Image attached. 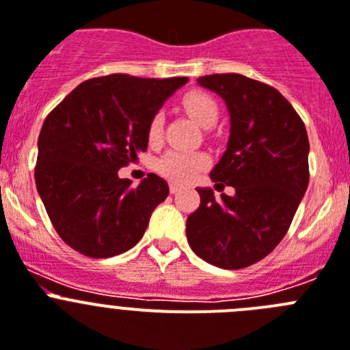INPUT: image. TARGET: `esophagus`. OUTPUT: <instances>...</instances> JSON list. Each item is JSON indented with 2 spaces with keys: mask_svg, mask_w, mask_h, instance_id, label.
Wrapping results in <instances>:
<instances>
[{
  "mask_svg": "<svg viewBox=\"0 0 350 350\" xmlns=\"http://www.w3.org/2000/svg\"><path fill=\"white\" fill-rule=\"evenodd\" d=\"M171 193H178L179 190H181V185H178V183H171Z\"/></svg>",
  "mask_w": 350,
  "mask_h": 350,
  "instance_id": "34e87169",
  "label": "esophagus"
}]
</instances>
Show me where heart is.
<instances>
[{
    "label": "heart",
    "instance_id": "1",
    "mask_svg": "<svg viewBox=\"0 0 350 350\" xmlns=\"http://www.w3.org/2000/svg\"><path fill=\"white\" fill-rule=\"evenodd\" d=\"M183 108L202 127H213L218 122L219 108L216 100L206 92H190L183 97ZM148 143L159 144L163 137V115L157 111L150 118L146 129ZM209 159L200 152L169 150L157 162V171L174 183H187L207 167Z\"/></svg>",
    "mask_w": 350,
    "mask_h": 350
}]
</instances>
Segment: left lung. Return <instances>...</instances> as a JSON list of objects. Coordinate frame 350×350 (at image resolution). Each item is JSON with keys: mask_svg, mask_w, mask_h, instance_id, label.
I'll list each match as a JSON object with an SVG mask.
<instances>
[{"mask_svg": "<svg viewBox=\"0 0 350 350\" xmlns=\"http://www.w3.org/2000/svg\"><path fill=\"white\" fill-rule=\"evenodd\" d=\"M197 81L228 108V146L211 179L234 187L235 195L216 198L211 188H197L200 206L187 219L188 244L211 265L244 269L272 253L300 206L308 187L307 131L270 85L237 73Z\"/></svg>", "mask_w": 350, "mask_h": 350, "instance_id": "1", "label": "left lung"}]
</instances>
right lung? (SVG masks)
<instances>
[{
    "label": "right lung",
    "instance_id": "obj_1",
    "mask_svg": "<svg viewBox=\"0 0 350 350\" xmlns=\"http://www.w3.org/2000/svg\"><path fill=\"white\" fill-rule=\"evenodd\" d=\"M187 77L90 78L43 122L34 167L38 193L59 237L90 258L122 254L141 241L169 185L150 172L137 187L118 171L146 152L148 122Z\"/></svg>",
    "mask_w": 350,
    "mask_h": 350
}]
</instances>
